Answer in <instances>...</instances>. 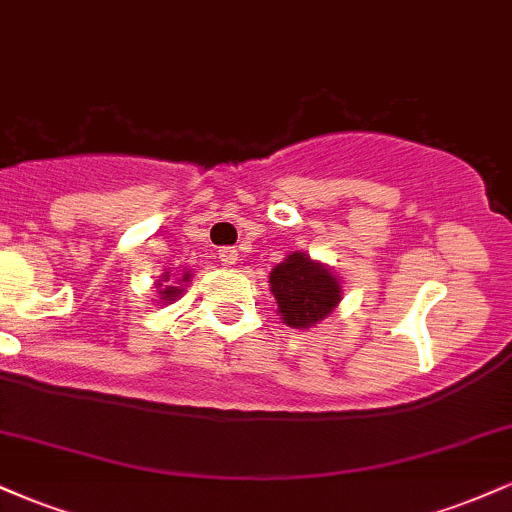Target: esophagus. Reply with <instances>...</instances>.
<instances>
[{
	"label": "esophagus",
	"instance_id": "obj_1",
	"mask_svg": "<svg viewBox=\"0 0 512 512\" xmlns=\"http://www.w3.org/2000/svg\"><path fill=\"white\" fill-rule=\"evenodd\" d=\"M219 260L223 264H236L238 262V250L236 248H221L219 250Z\"/></svg>",
	"mask_w": 512,
	"mask_h": 512
}]
</instances>
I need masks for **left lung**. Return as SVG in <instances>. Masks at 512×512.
Instances as JSON below:
<instances>
[{"mask_svg":"<svg viewBox=\"0 0 512 512\" xmlns=\"http://www.w3.org/2000/svg\"><path fill=\"white\" fill-rule=\"evenodd\" d=\"M269 289L281 320L296 330H308L325 320L342 301V281L330 267L310 260L305 252H291L269 274Z\"/></svg>","mask_w":512,"mask_h":512,"instance_id":"obj_1","label":"left lung"}]
</instances>
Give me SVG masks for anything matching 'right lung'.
<instances>
[{
	"label": "right lung",
	"mask_w": 512,
	"mask_h": 512,
	"mask_svg": "<svg viewBox=\"0 0 512 512\" xmlns=\"http://www.w3.org/2000/svg\"><path fill=\"white\" fill-rule=\"evenodd\" d=\"M190 272H185L182 276H178V281H170V272H166L163 274V279L166 280V285H161L160 281H158V296H161V303H173V301H178L180 298V293H182V286L187 284V281H190Z\"/></svg>",
	"instance_id": "right-lung-1"
}]
</instances>
